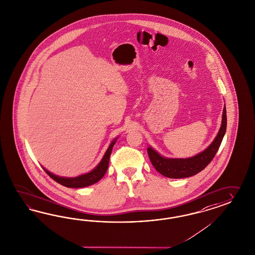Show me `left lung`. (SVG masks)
Listing matches in <instances>:
<instances>
[{"instance_id": "8db88e82", "label": "left lung", "mask_w": 255, "mask_h": 255, "mask_svg": "<svg viewBox=\"0 0 255 255\" xmlns=\"http://www.w3.org/2000/svg\"><path fill=\"white\" fill-rule=\"evenodd\" d=\"M226 108L224 106L221 129L217 134L216 138L203 152L188 159H168L158 154L153 148L147 147L149 160L155 169L166 178H183L194 176L205 169L216 155L226 131Z\"/></svg>"}]
</instances>
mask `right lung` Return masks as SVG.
I'll list each match as a JSON object with an SVG mask.
<instances>
[{"label": "right lung", "instance_id": "right-lung-1", "mask_svg": "<svg viewBox=\"0 0 255 255\" xmlns=\"http://www.w3.org/2000/svg\"><path fill=\"white\" fill-rule=\"evenodd\" d=\"M116 143V139L112 141V143L110 144V146L108 148L106 154L104 156V158L102 159L100 163L94 168V169L85 174L82 176H79L77 178H62V177H58L56 175H53L52 173L48 172L47 170H45L46 174L54 179L56 182L60 183L61 185L68 187V188H82V187H87V186L93 185L94 183H96L97 181H99L101 178H103L107 172L108 168V163H109V158L112 152V148L114 144Z\"/></svg>", "mask_w": 255, "mask_h": 255}]
</instances>
